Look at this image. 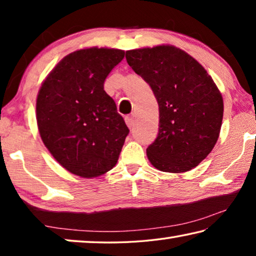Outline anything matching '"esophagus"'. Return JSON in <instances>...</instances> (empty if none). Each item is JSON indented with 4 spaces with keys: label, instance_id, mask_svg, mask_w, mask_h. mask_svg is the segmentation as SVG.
Returning <instances> with one entry per match:
<instances>
[{
    "label": "esophagus",
    "instance_id": "esophagus-1",
    "mask_svg": "<svg viewBox=\"0 0 256 256\" xmlns=\"http://www.w3.org/2000/svg\"><path fill=\"white\" fill-rule=\"evenodd\" d=\"M125 123H126L130 128H132L134 126V118L132 116H126V118H125Z\"/></svg>",
    "mask_w": 256,
    "mask_h": 256
}]
</instances>
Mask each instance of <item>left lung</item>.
I'll return each instance as SVG.
<instances>
[{"label": "left lung", "mask_w": 256, "mask_h": 256, "mask_svg": "<svg viewBox=\"0 0 256 256\" xmlns=\"http://www.w3.org/2000/svg\"><path fill=\"white\" fill-rule=\"evenodd\" d=\"M126 60L157 99L159 130L146 148L162 172L196 167L214 149L224 116L222 94L201 64L174 46L126 52Z\"/></svg>", "instance_id": "left-lung-1"}]
</instances>
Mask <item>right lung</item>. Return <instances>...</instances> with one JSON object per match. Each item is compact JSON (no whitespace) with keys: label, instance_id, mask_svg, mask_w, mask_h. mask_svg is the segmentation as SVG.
Instances as JSON below:
<instances>
[{"label":"right lung","instance_id":"add662e5","mask_svg":"<svg viewBox=\"0 0 256 256\" xmlns=\"http://www.w3.org/2000/svg\"><path fill=\"white\" fill-rule=\"evenodd\" d=\"M124 55L97 47L76 50L40 86L36 112L42 140L72 174L97 177L118 162L130 130L104 82Z\"/></svg>","mask_w":256,"mask_h":256}]
</instances>
